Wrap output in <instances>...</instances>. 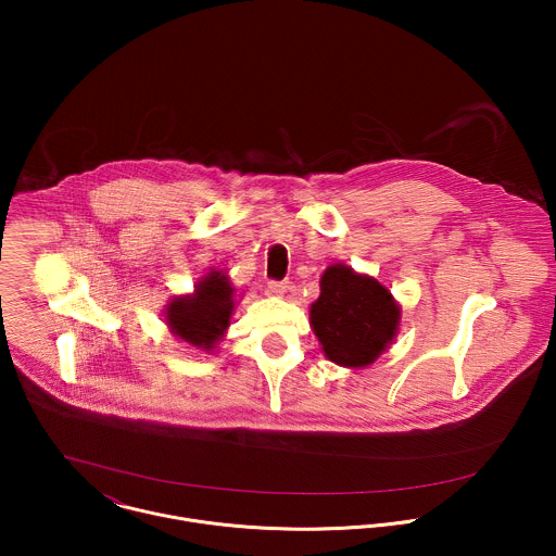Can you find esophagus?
I'll return each mask as SVG.
<instances>
[{
	"label": "esophagus",
	"instance_id": "obj_1",
	"mask_svg": "<svg viewBox=\"0 0 556 556\" xmlns=\"http://www.w3.org/2000/svg\"><path fill=\"white\" fill-rule=\"evenodd\" d=\"M267 289H269V293H274V295H285V293L291 289V285H289L287 280H269V282H267Z\"/></svg>",
	"mask_w": 556,
	"mask_h": 556
}]
</instances>
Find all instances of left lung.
<instances>
[{"mask_svg": "<svg viewBox=\"0 0 556 556\" xmlns=\"http://www.w3.org/2000/svg\"><path fill=\"white\" fill-rule=\"evenodd\" d=\"M311 323L325 357L362 368L372 364L396 336L400 311L381 282L344 265H331L320 276Z\"/></svg>", "mask_w": 556, "mask_h": 556, "instance_id": "obj_1", "label": "left lung"}]
</instances>
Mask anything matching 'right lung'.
Segmentation results:
<instances>
[{
	"label": "right lung",
	"mask_w": 556,
	"mask_h": 556,
	"mask_svg": "<svg viewBox=\"0 0 556 556\" xmlns=\"http://www.w3.org/2000/svg\"><path fill=\"white\" fill-rule=\"evenodd\" d=\"M236 302L229 278L210 271L194 289V295L175 298L168 304L166 320L175 336L199 349H214L231 323Z\"/></svg>",
	"instance_id": "right-lung-1"
}]
</instances>
